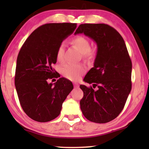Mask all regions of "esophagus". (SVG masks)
Listing matches in <instances>:
<instances>
[{"instance_id":"obj_1","label":"esophagus","mask_w":149,"mask_h":149,"mask_svg":"<svg viewBox=\"0 0 149 149\" xmlns=\"http://www.w3.org/2000/svg\"><path fill=\"white\" fill-rule=\"evenodd\" d=\"M74 88H79V86L77 83H74Z\"/></svg>"}]
</instances>
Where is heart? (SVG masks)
I'll list each match as a JSON object with an SVG mask.
<instances>
[{"label":"heart","instance_id":"heart-1","mask_svg":"<svg viewBox=\"0 0 149 149\" xmlns=\"http://www.w3.org/2000/svg\"><path fill=\"white\" fill-rule=\"evenodd\" d=\"M71 43L76 47L85 58H91L93 56V52L90 49V42L84 36H77L71 40ZM65 45L62 42L58 46L56 52V58L59 62H62L64 59ZM63 76L72 81H77L85 72V68L83 65L67 64L62 67Z\"/></svg>","mask_w":149,"mask_h":149}]
</instances>
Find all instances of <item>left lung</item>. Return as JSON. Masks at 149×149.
<instances>
[{
	"mask_svg": "<svg viewBox=\"0 0 149 149\" xmlns=\"http://www.w3.org/2000/svg\"><path fill=\"white\" fill-rule=\"evenodd\" d=\"M83 33L97 44L93 68L84 81L98 88L83 85L81 111L89 121L105 123L115 119L123 109L132 89V61L125 41L119 32L104 24L79 25L74 34Z\"/></svg>",
	"mask_w": 149,
	"mask_h": 149,
	"instance_id": "8db88e82",
	"label": "left lung"
}]
</instances>
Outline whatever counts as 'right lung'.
<instances>
[{"label":"right lung","mask_w":149,"mask_h":149,"mask_svg":"<svg viewBox=\"0 0 149 149\" xmlns=\"http://www.w3.org/2000/svg\"><path fill=\"white\" fill-rule=\"evenodd\" d=\"M77 24L51 23L40 26L24 42L17 58L15 85L20 104L30 118L47 122L60 115L62 103L73 89L71 81L62 77L55 83L49 79L60 74L53 68L56 52L70 35Z\"/></svg>","instance_id":"obj_1"}]
</instances>
